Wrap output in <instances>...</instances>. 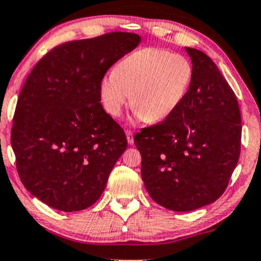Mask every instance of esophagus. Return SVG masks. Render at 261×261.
Wrapping results in <instances>:
<instances>
[{"label": "esophagus", "instance_id": "1", "mask_svg": "<svg viewBox=\"0 0 261 261\" xmlns=\"http://www.w3.org/2000/svg\"><path fill=\"white\" fill-rule=\"evenodd\" d=\"M126 138H127V142H129V144H134V134H132V131L127 130L126 131Z\"/></svg>", "mask_w": 261, "mask_h": 261}]
</instances>
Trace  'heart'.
I'll return each instance as SVG.
<instances>
[{
    "label": "heart",
    "instance_id": "1",
    "mask_svg": "<svg viewBox=\"0 0 261 261\" xmlns=\"http://www.w3.org/2000/svg\"><path fill=\"white\" fill-rule=\"evenodd\" d=\"M194 76L188 58L167 49L145 47L135 50L102 78L100 98L106 112L122 116L131 104L136 118L161 123L169 118L188 94Z\"/></svg>",
    "mask_w": 261,
    "mask_h": 261
}]
</instances>
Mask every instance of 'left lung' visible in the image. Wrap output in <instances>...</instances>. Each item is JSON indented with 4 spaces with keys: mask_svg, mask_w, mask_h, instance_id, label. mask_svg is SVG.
Returning <instances> with one entry per match:
<instances>
[{
    "mask_svg": "<svg viewBox=\"0 0 261 261\" xmlns=\"http://www.w3.org/2000/svg\"><path fill=\"white\" fill-rule=\"evenodd\" d=\"M194 76L178 109L135 136L141 174L156 203L190 212L213 203L228 186L241 146L238 99L207 54L186 47Z\"/></svg>",
    "mask_w": 261,
    "mask_h": 261,
    "instance_id": "1",
    "label": "left lung"
}]
</instances>
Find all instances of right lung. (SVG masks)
I'll use <instances>...</instances> for the list:
<instances>
[{
	"instance_id": "add662e5",
	"label": "right lung",
	"mask_w": 261,
	"mask_h": 261,
	"mask_svg": "<svg viewBox=\"0 0 261 261\" xmlns=\"http://www.w3.org/2000/svg\"><path fill=\"white\" fill-rule=\"evenodd\" d=\"M139 42L134 33L112 32L62 43L25 80L14 113L12 146L21 182L49 207L83 211L104 192L127 141L102 109L100 83Z\"/></svg>"
}]
</instances>
